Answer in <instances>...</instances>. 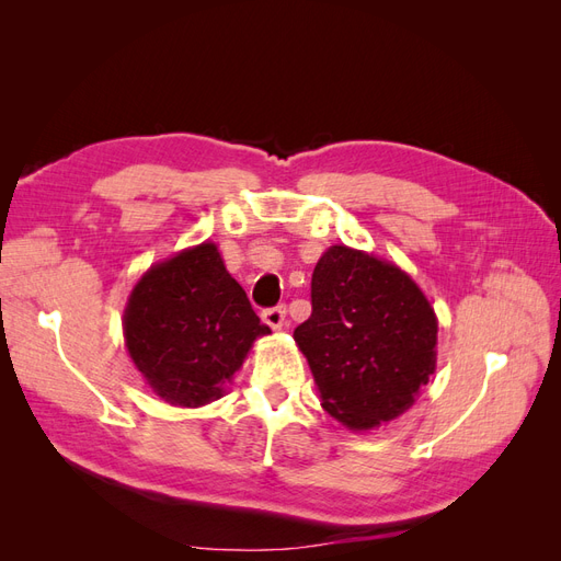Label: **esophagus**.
<instances>
[{
	"label": "esophagus",
	"mask_w": 561,
	"mask_h": 561,
	"mask_svg": "<svg viewBox=\"0 0 561 561\" xmlns=\"http://www.w3.org/2000/svg\"><path fill=\"white\" fill-rule=\"evenodd\" d=\"M285 313L287 311H285V307L280 304V307H271V309L262 311V320L266 322L271 330H280L283 322H285Z\"/></svg>",
	"instance_id": "esophagus-1"
}]
</instances>
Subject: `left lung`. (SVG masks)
<instances>
[{"mask_svg":"<svg viewBox=\"0 0 561 561\" xmlns=\"http://www.w3.org/2000/svg\"><path fill=\"white\" fill-rule=\"evenodd\" d=\"M311 307L295 342L325 412L371 431L410 410L437 360V318L419 285L375 254L332 245L313 268Z\"/></svg>","mask_w":561,"mask_h":561,"instance_id":"obj_1","label":"left lung"}]
</instances>
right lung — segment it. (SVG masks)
<instances>
[{
  "label": "right lung",
  "mask_w": 561,
  "mask_h": 561,
  "mask_svg": "<svg viewBox=\"0 0 561 561\" xmlns=\"http://www.w3.org/2000/svg\"><path fill=\"white\" fill-rule=\"evenodd\" d=\"M268 332L208 241L151 266L124 311L135 367L161 400L178 407L222 398L254 339Z\"/></svg>",
  "instance_id": "add662e5"
}]
</instances>
